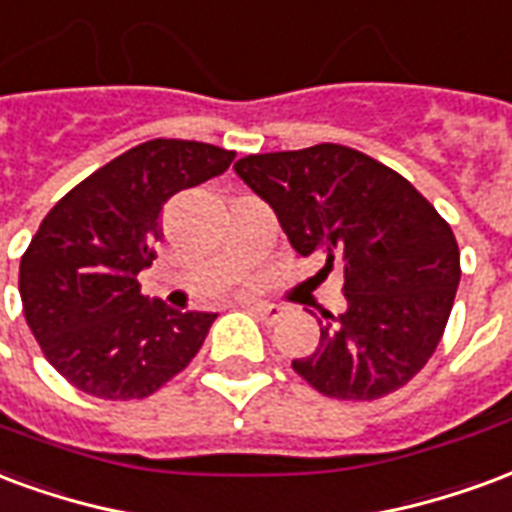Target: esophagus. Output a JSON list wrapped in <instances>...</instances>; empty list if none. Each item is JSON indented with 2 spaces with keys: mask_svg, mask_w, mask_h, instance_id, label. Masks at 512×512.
Here are the masks:
<instances>
[{
  "mask_svg": "<svg viewBox=\"0 0 512 512\" xmlns=\"http://www.w3.org/2000/svg\"><path fill=\"white\" fill-rule=\"evenodd\" d=\"M248 308H251L264 324H275L283 316L281 305H272V302H251Z\"/></svg>",
  "mask_w": 512,
  "mask_h": 512,
  "instance_id": "obj_1",
  "label": "esophagus"
}]
</instances>
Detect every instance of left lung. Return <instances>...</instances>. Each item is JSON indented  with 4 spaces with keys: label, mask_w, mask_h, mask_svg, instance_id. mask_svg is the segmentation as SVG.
<instances>
[{
    "label": "left lung",
    "mask_w": 512,
    "mask_h": 512,
    "mask_svg": "<svg viewBox=\"0 0 512 512\" xmlns=\"http://www.w3.org/2000/svg\"><path fill=\"white\" fill-rule=\"evenodd\" d=\"M234 171L270 204L297 256L343 272L346 311L324 313L316 352L294 371L341 401H376L412 382L445 335L461 281L458 242L434 204L343 144L248 155Z\"/></svg>",
    "instance_id": "8db88e82"
}]
</instances>
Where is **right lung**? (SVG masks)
<instances>
[{"mask_svg": "<svg viewBox=\"0 0 512 512\" xmlns=\"http://www.w3.org/2000/svg\"><path fill=\"white\" fill-rule=\"evenodd\" d=\"M234 152L152 138L65 193L21 256L18 292L46 360L103 401L147 398L185 371L215 313L171 311L141 294L163 204L220 177Z\"/></svg>", "mask_w": 512, "mask_h": 512, "instance_id": "add662e5", "label": "right lung"}]
</instances>
